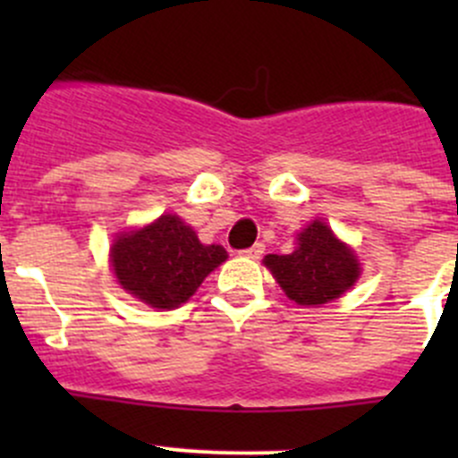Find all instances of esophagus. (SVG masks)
Here are the masks:
<instances>
[{
	"label": "esophagus",
	"instance_id": "34e87169",
	"mask_svg": "<svg viewBox=\"0 0 458 458\" xmlns=\"http://www.w3.org/2000/svg\"><path fill=\"white\" fill-rule=\"evenodd\" d=\"M263 250H266V246H263V243H255V246H250L248 250H243V255L250 257V259H261Z\"/></svg>",
	"mask_w": 458,
	"mask_h": 458
}]
</instances>
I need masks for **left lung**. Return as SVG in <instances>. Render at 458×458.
<instances>
[{
  "label": "left lung",
  "instance_id": "8db88e82",
  "mask_svg": "<svg viewBox=\"0 0 458 458\" xmlns=\"http://www.w3.org/2000/svg\"><path fill=\"white\" fill-rule=\"evenodd\" d=\"M263 261L299 306H321L339 299L359 276L352 250L323 221H315L299 234L293 255H267Z\"/></svg>",
  "mask_w": 458,
  "mask_h": 458
}]
</instances>
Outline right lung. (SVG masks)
Here are the masks:
<instances>
[{"instance_id":"add662e5","label":"right lung","mask_w":458,"mask_h":458,"mask_svg":"<svg viewBox=\"0 0 458 458\" xmlns=\"http://www.w3.org/2000/svg\"><path fill=\"white\" fill-rule=\"evenodd\" d=\"M110 257L117 281L128 293L148 306L173 310L195 294L228 252L203 246L177 215H161L155 224L122 234Z\"/></svg>"}]
</instances>
